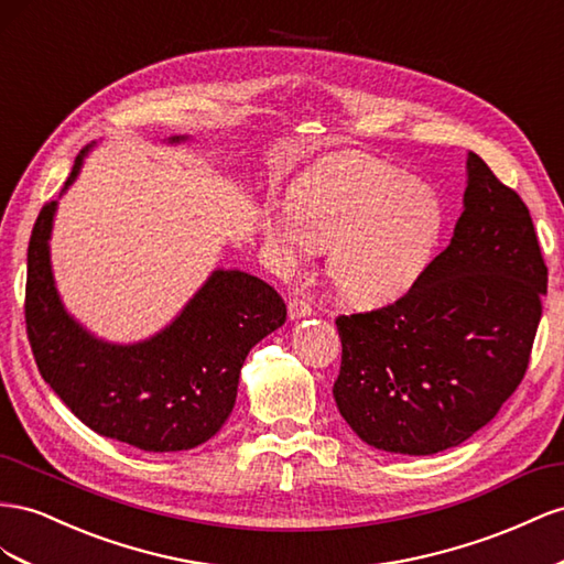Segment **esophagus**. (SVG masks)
I'll use <instances>...</instances> for the list:
<instances>
[{"label":"esophagus","instance_id":"34e87169","mask_svg":"<svg viewBox=\"0 0 564 564\" xmlns=\"http://www.w3.org/2000/svg\"><path fill=\"white\" fill-rule=\"evenodd\" d=\"M288 314H291V318H293V321L312 316V307H310V302H304V300H297V297H293L291 302H288Z\"/></svg>","mask_w":564,"mask_h":564}]
</instances>
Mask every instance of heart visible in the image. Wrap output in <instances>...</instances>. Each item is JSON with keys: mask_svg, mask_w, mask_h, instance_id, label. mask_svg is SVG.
<instances>
[{"mask_svg": "<svg viewBox=\"0 0 564 564\" xmlns=\"http://www.w3.org/2000/svg\"><path fill=\"white\" fill-rule=\"evenodd\" d=\"M444 203L430 184L364 153H343L304 174L288 205H269L262 236L285 269L328 248L333 283L359 304L404 295L444 234Z\"/></svg>", "mask_w": 564, "mask_h": 564, "instance_id": "1", "label": "heart"}]
</instances>
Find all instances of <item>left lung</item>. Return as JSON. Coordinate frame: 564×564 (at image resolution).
<instances>
[{"label":"left lung","mask_w":564,"mask_h":564,"mask_svg":"<svg viewBox=\"0 0 564 564\" xmlns=\"http://www.w3.org/2000/svg\"><path fill=\"white\" fill-rule=\"evenodd\" d=\"M545 285L527 205L468 151L448 248L394 304L337 316V411L380 452L432 456L458 446L524 378Z\"/></svg>","instance_id":"1"}]
</instances>
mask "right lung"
<instances>
[{"label":"right lung","mask_w":564,"mask_h":564,"mask_svg":"<svg viewBox=\"0 0 564 564\" xmlns=\"http://www.w3.org/2000/svg\"><path fill=\"white\" fill-rule=\"evenodd\" d=\"M94 149L96 141L77 155L61 196ZM56 210L58 200L42 207L28 246L25 324L44 382L87 427L141 452H188L215 437L234 411L248 351L285 324L283 297L252 273L217 267L165 328L139 343L104 340L61 300Z\"/></svg>","instance_id":"right-lung-1"}]
</instances>
